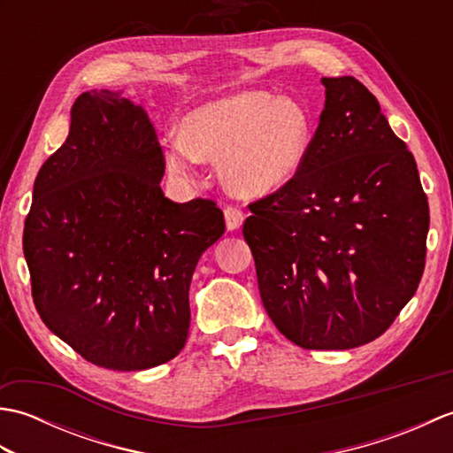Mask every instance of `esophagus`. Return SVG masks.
<instances>
[{"label": "esophagus", "instance_id": "esophagus-1", "mask_svg": "<svg viewBox=\"0 0 453 453\" xmlns=\"http://www.w3.org/2000/svg\"><path fill=\"white\" fill-rule=\"evenodd\" d=\"M224 216H226V226H227L229 232H234V229H239L243 226L245 214L237 206H226Z\"/></svg>", "mask_w": 453, "mask_h": 453}]
</instances>
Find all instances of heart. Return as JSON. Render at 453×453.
<instances>
[{
  "mask_svg": "<svg viewBox=\"0 0 453 453\" xmlns=\"http://www.w3.org/2000/svg\"><path fill=\"white\" fill-rule=\"evenodd\" d=\"M311 143L310 114L268 91H243L202 104L165 138L171 173L190 179L198 161L219 159V179L239 196H263L300 173Z\"/></svg>",
  "mask_w": 453,
  "mask_h": 453,
  "instance_id": "1",
  "label": "heart"
}]
</instances>
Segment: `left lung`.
I'll return each instance as SVG.
<instances>
[{
	"mask_svg": "<svg viewBox=\"0 0 453 453\" xmlns=\"http://www.w3.org/2000/svg\"><path fill=\"white\" fill-rule=\"evenodd\" d=\"M326 89L300 173L249 204L243 224L266 313L307 350H346L386 333L426 263L428 200L417 163L364 85Z\"/></svg>",
	"mask_w": 453,
	"mask_h": 453,
	"instance_id": "8db88e82",
	"label": "left lung"
}]
</instances>
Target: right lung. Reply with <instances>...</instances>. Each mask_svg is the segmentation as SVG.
Masks as SVG:
<instances>
[{
  "mask_svg": "<svg viewBox=\"0 0 453 453\" xmlns=\"http://www.w3.org/2000/svg\"><path fill=\"white\" fill-rule=\"evenodd\" d=\"M163 173L148 114L101 89L75 99L70 136L35 180L23 232L35 307L101 368L175 358L188 336L192 273L226 232L214 200L165 198Z\"/></svg>",
  "mask_w": 453,
  "mask_h": 453,
  "instance_id": "1",
  "label": "right lung"
}]
</instances>
